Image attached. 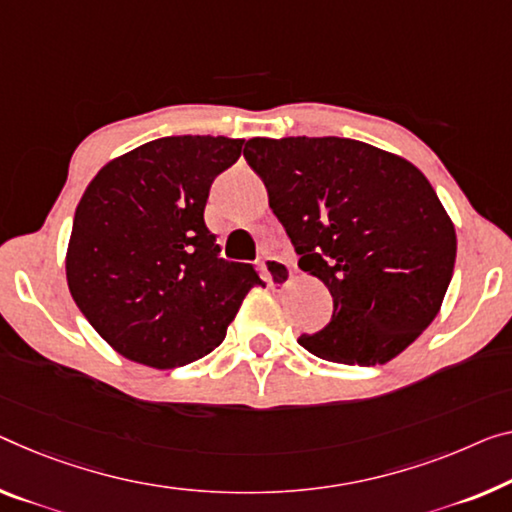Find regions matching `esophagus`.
Wrapping results in <instances>:
<instances>
[{
    "label": "esophagus",
    "instance_id": "34e87169",
    "mask_svg": "<svg viewBox=\"0 0 512 512\" xmlns=\"http://www.w3.org/2000/svg\"><path fill=\"white\" fill-rule=\"evenodd\" d=\"M258 265H261L263 277L270 286H286V283L293 279V267L277 256H263Z\"/></svg>",
    "mask_w": 512,
    "mask_h": 512
}]
</instances>
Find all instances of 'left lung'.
<instances>
[{
    "label": "left lung",
    "instance_id": "8db88e82",
    "mask_svg": "<svg viewBox=\"0 0 512 512\" xmlns=\"http://www.w3.org/2000/svg\"><path fill=\"white\" fill-rule=\"evenodd\" d=\"M245 160L300 256L329 288L327 327L297 343L334 364H387L435 320L455 265V229L403 157L343 137H254Z\"/></svg>",
    "mask_w": 512,
    "mask_h": 512
}]
</instances>
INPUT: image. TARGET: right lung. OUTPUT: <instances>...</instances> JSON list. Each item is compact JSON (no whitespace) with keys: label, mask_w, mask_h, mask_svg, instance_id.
<instances>
[{"label":"right lung","mask_w":512,"mask_h":512,"mask_svg":"<svg viewBox=\"0 0 512 512\" xmlns=\"http://www.w3.org/2000/svg\"><path fill=\"white\" fill-rule=\"evenodd\" d=\"M245 139L162 137L98 171L75 210L68 288L91 327L137 364L206 357L254 286L249 263L224 261L208 231L210 185Z\"/></svg>","instance_id":"add662e5"}]
</instances>
